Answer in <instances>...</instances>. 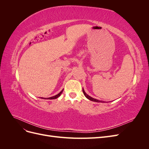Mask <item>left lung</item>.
Masks as SVG:
<instances>
[{
    "label": "left lung",
    "mask_w": 149,
    "mask_h": 149,
    "mask_svg": "<svg viewBox=\"0 0 149 149\" xmlns=\"http://www.w3.org/2000/svg\"><path fill=\"white\" fill-rule=\"evenodd\" d=\"M83 94H84V95L86 97L88 100H89L90 101H94V102H105L104 101H100V100H96V99H94V98H93V97H91V96H89V95H88V94L85 93V91H84V90L83 89Z\"/></svg>",
    "instance_id": "left-lung-1"
}]
</instances>
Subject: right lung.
Listing matches in <instances>:
<instances>
[{
    "instance_id": "right-lung-1",
    "label": "right lung",
    "mask_w": 149,
    "mask_h": 149,
    "mask_svg": "<svg viewBox=\"0 0 149 149\" xmlns=\"http://www.w3.org/2000/svg\"><path fill=\"white\" fill-rule=\"evenodd\" d=\"M63 91V89L62 91H61L60 93H58V94H56V95L54 96H52V97H48V98H47V99H48V100H54V99H56V98H58V97H60V95L61 94V93H62ZM42 99H45V98H44V97H43V98L42 97ZM45 99H46V98H45Z\"/></svg>"
}]
</instances>
